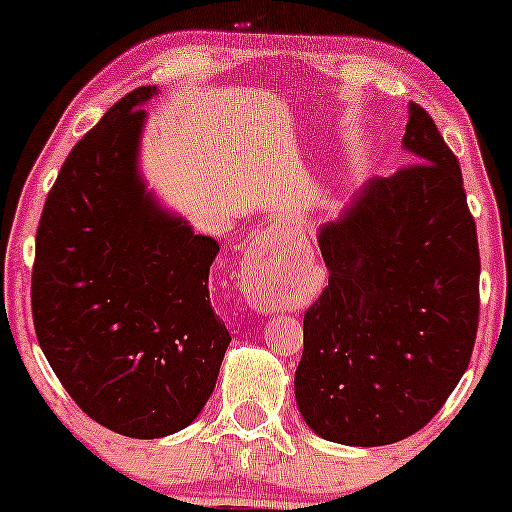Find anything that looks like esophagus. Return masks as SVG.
I'll use <instances>...</instances> for the list:
<instances>
[{
    "label": "esophagus",
    "mask_w": 512,
    "mask_h": 512,
    "mask_svg": "<svg viewBox=\"0 0 512 512\" xmlns=\"http://www.w3.org/2000/svg\"><path fill=\"white\" fill-rule=\"evenodd\" d=\"M245 274V298L250 305L260 310L279 308L284 303L279 289L281 262H276L274 252L269 248H255L248 252L243 264Z\"/></svg>",
    "instance_id": "1"
}]
</instances>
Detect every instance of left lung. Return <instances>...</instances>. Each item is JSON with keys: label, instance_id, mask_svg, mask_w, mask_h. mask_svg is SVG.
Here are the masks:
<instances>
[{"label": "left lung", "instance_id": "obj_1", "mask_svg": "<svg viewBox=\"0 0 512 512\" xmlns=\"http://www.w3.org/2000/svg\"><path fill=\"white\" fill-rule=\"evenodd\" d=\"M416 163L366 182L320 228L330 269L303 317L296 402L332 443L375 448L421 431L455 390L479 325V243L462 170L409 103Z\"/></svg>", "mask_w": 512, "mask_h": 512}]
</instances>
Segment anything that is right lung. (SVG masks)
Here are the masks:
<instances>
[{
    "label": "right lung",
    "instance_id": "add662e5",
    "mask_svg": "<svg viewBox=\"0 0 512 512\" xmlns=\"http://www.w3.org/2000/svg\"><path fill=\"white\" fill-rule=\"evenodd\" d=\"M156 86L117 101L69 151L45 199L31 281L33 325L69 397L129 438L197 419L231 344L209 303L219 243L195 236L139 178Z\"/></svg>",
    "mask_w": 512,
    "mask_h": 512
}]
</instances>
